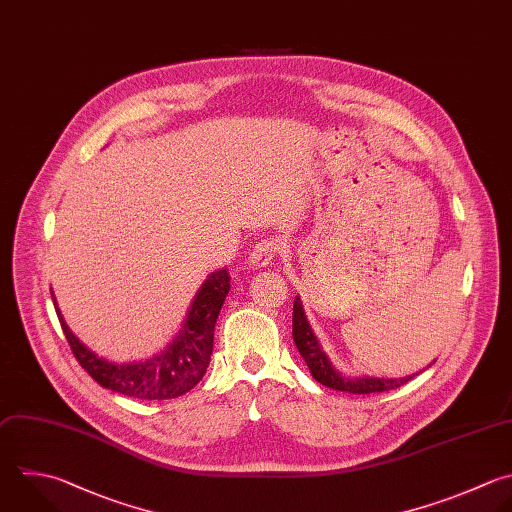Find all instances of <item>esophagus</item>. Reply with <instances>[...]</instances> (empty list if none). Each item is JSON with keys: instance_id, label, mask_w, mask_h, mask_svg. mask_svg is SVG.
I'll return each instance as SVG.
<instances>
[{"instance_id": "1", "label": "esophagus", "mask_w": 512, "mask_h": 512, "mask_svg": "<svg viewBox=\"0 0 512 512\" xmlns=\"http://www.w3.org/2000/svg\"><path fill=\"white\" fill-rule=\"evenodd\" d=\"M282 250H284V242L282 240H278V238H264V240L256 242V246L252 248L250 264L258 266V268L268 266L274 260V256H278Z\"/></svg>"}]
</instances>
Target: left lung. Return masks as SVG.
<instances>
[{"label": "left lung", "instance_id": "obj_1", "mask_svg": "<svg viewBox=\"0 0 512 512\" xmlns=\"http://www.w3.org/2000/svg\"><path fill=\"white\" fill-rule=\"evenodd\" d=\"M292 336L298 346V352L302 354L304 362L310 368V374L324 386L340 390V392H352V394H374L384 390H394L412 380V376L406 378H346L340 376L332 364L328 362L326 354L320 350V344L306 320V314L302 310L300 298L294 300L292 310Z\"/></svg>", "mask_w": 512, "mask_h": 512}]
</instances>
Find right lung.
Returning <instances> with one entry per match:
<instances>
[{"label":"right lung","instance_id":"obj_1","mask_svg":"<svg viewBox=\"0 0 512 512\" xmlns=\"http://www.w3.org/2000/svg\"><path fill=\"white\" fill-rule=\"evenodd\" d=\"M228 290V270L210 274L198 290L184 328L174 344H170L160 356L134 364H112L98 358L70 332L58 304L54 306L72 354L100 386L138 400H170L192 390L206 374L214 348V326Z\"/></svg>","mask_w":512,"mask_h":512}]
</instances>
